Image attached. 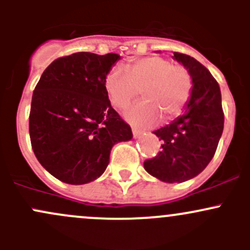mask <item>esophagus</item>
Here are the masks:
<instances>
[{"mask_svg": "<svg viewBox=\"0 0 250 250\" xmlns=\"http://www.w3.org/2000/svg\"><path fill=\"white\" fill-rule=\"evenodd\" d=\"M132 132H133V137H134V138L140 137V135L143 134V130L138 129V128H132Z\"/></svg>", "mask_w": 250, "mask_h": 250, "instance_id": "obj_1", "label": "esophagus"}]
</instances>
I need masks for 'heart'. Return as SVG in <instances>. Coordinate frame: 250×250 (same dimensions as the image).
<instances>
[{"label":"heart","mask_w":250,"mask_h":250,"mask_svg":"<svg viewBox=\"0 0 250 250\" xmlns=\"http://www.w3.org/2000/svg\"><path fill=\"white\" fill-rule=\"evenodd\" d=\"M115 69L105 78V89L111 104L125 110L139 94L145 100L130 107L125 117L133 125H152L161 116L167 120L178 116L192 92V78L184 66L174 65L163 57L137 60L127 69Z\"/></svg>","instance_id":"obj_1"}]
</instances>
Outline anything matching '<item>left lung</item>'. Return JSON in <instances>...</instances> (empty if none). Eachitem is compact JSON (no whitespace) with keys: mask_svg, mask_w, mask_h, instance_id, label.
<instances>
[{"mask_svg":"<svg viewBox=\"0 0 250 250\" xmlns=\"http://www.w3.org/2000/svg\"><path fill=\"white\" fill-rule=\"evenodd\" d=\"M192 78V92L183 115L155 130L162 151L144 162L148 174L165 183H183L195 178L215 153L224 129L221 93L209 70L190 55L174 52Z\"/></svg>","mask_w":250,"mask_h":250,"instance_id":"1","label":"left lung"}]
</instances>
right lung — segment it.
Instances as JSON below:
<instances>
[{
  "mask_svg": "<svg viewBox=\"0 0 250 250\" xmlns=\"http://www.w3.org/2000/svg\"><path fill=\"white\" fill-rule=\"evenodd\" d=\"M120 58L89 52L58 58L35 87L29 116L32 150L62 183L82 185L99 178L112 146L133 138L105 89V78Z\"/></svg>",
  "mask_w": 250,
  "mask_h": 250,
  "instance_id": "obj_1",
  "label": "right lung"
}]
</instances>
